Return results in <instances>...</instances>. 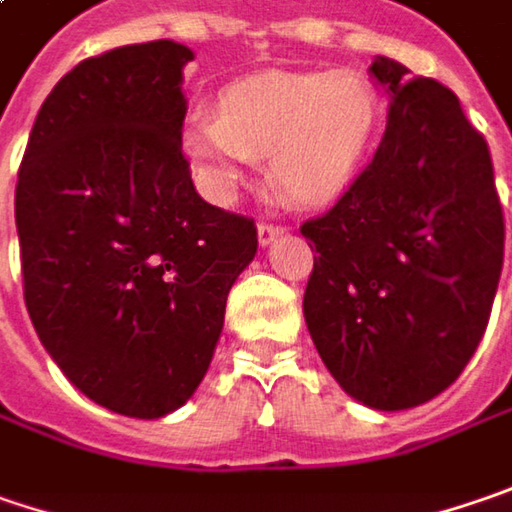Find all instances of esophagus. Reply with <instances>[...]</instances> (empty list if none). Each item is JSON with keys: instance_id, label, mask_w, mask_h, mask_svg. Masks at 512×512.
I'll return each mask as SVG.
<instances>
[{"instance_id": "34e87169", "label": "esophagus", "mask_w": 512, "mask_h": 512, "mask_svg": "<svg viewBox=\"0 0 512 512\" xmlns=\"http://www.w3.org/2000/svg\"><path fill=\"white\" fill-rule=\"evenodd\" d=\"M282 233H285V227H282V224H270V221H262V224H259V244H262V247H268V244L276 242Z\"/></svg>"}]
</instances>
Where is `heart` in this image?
I'll return each instance as SVG.
<instances>
[{"label":"heart","mask_w":512,"mask_h":512,"mask_svg":"<svg viewBox=\"0 0 512 512\" xmlns=\"http://www.w3.org/2000/svg\"><path fill=\"white\" fill-rule=\"evenodd\" d=\"M380 97L354 71H270L221 91L218 117H192L184 152L210 192L233 198L256 155L294 201L322 204L348 190L369 155Z\"/></svg>","instance_id":"obj_1"}]
</instances>
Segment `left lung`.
<instances>
[{
  "label": "left lung",
  "instance_id": "left-lung-1",
  "mask_svg": "<svg viewBox=\"0 0 512 512\" xmlns=\"http://www.w3.org/2000/svg\"><path fill=\"white\" fill-rule=\"evenodd\" d=\"M369 71L389 94V126L343 198L302 224L317 250L302 311L345 395L397 412L452 386L481 343L504 213L458 97L389 57Z\"/></svg>",
  "mask_w": 512,
  "mask_h": 512
}]
</instances>
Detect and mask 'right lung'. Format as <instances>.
I'll list each match as a JSON object with an SVG mask.
<instances>
[{"label": "right lung", "mask_w": 512, "mask_h": 512, "mask_svg": "<svg viewBox=\"0 0 512 512\" xmlns=\"http://www.w3.org/2000/svg\"><path fill=\"white\" fill-rule=\"evenodd\" d=\"M172 39L74 65L39 109L16 181L25 305L83 395L126 418L184 406L216 351L253 218L207 204L181 152Z\"/></svg>", "instance_id": "1"}]
</instances>
